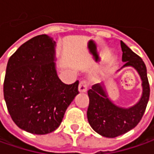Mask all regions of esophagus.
<instances>
[{"mask_svg": "<svg viewBox=\"0 0 154 154\" xmlns=\"http://www.w3.org/2000/svg\"><path fill=\"white\" fill-rule=\"evenodd\" d=\"M87 82L86 81H82V82H80L79 85H78V91L80 93H85V92H87Z\"/></svg>", "mask_w": 154, "mask_h": 154, "instance_id": "esophagus-1", "label": "esophagus"}]
</instances>
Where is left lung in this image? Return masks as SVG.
I'll use <instances>...</instances> for the list:
<instances>
[{
	"instance_id": "8db88e82",
	"label": "left lung",
	"mask_w": 154,
	"mask_h": 154,
	"mask_svg": "<svg viewBox=\"0 0 154 154\" xmlns=\"http://www.w3.org/2000/svg\"><path fill=\"white\" fill-rule=\"evenodd\" d=\"M123 52L122 61L125 65L118 70L132 67L141 81L142 92L139 100L131 106H121L109 97L105 82L94 84L88 91L89 105L87 111L88 124L99 135L114 138L134 129L145 112L150 95V88L146 75V67L141 58L130 49L124 42H120Z\"/></svg>"
}]
</instances>
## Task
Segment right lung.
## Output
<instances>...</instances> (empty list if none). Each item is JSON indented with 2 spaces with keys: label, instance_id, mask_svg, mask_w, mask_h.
Segmentation results:
<instances>
[{
  "label": "right lung",
  "instance_id": "1",
  "mask_svg": "<svg viewBox=\"0 0 154 154\" xmlns=\"http://www.w3.org/2000/svg\"><path fill=\"white\" fill-rule=\"evenodd\" d=\"M56 60V42L48 35L27 41L8 60L4 99L12 119L26 132L54 131L78 94V81L67 85L59 78Z\"/></svg>",
  "mask_w": 154,
  "mask_h": 154
}]
</instances>
